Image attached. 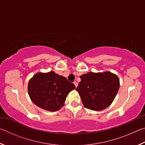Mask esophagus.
Segmentation results:
<instances>
[{"instance_id": "obj_1", "label": "esophagus", "mask_w": 145, "mask_h": 145, "mask_svg": "<svg viewBox=\"0 0 145 145\" xmlns=\"http://www.w3.org/2000/svg\"><path fill=\"white\" fill-rule=\"evenodd\" d=\"M73 84H74V85L75 86V87L77 88V86H78V83L77 82H73Z\"/></svg>"}]
</instances>
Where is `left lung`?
<instances>
[{
    "instance_id": "left-lung-1",
    "label": "left lung",
    "mask_w": 145,
    "mask_h": 145,
    "mask_svg": "<svg viewBox=\"0 0 145 145\" xmlns=\"http://www.w3.org/2000/svg\"><path fill=\"white\" fill-rule=\"evenodd\" d=\"M80 78L76 91L84 106L93 111H101L110 105L120 88L118 77L111 72H89Z\"/></svg>"
}]
</instances>
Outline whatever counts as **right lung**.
Wrapping results in <instances>:
<instances>
[{
	"label": "right lung",
	"mask_w": 145,
	"mask_h": 145,
	"mask_svg": "<svg viewBox=\"0 0 145 145\" xmlns=\"http://www.w3.org/2000/svg\"><path fill=\"white\" fill-rule=\"evenodd\" d=\"M75 88L67 78L51 71L34 75L29 80L28 92L34 104L54 112L63 106L68 94Z\"/></svg>",
	"instance_id": "1"
}]
</instances>
